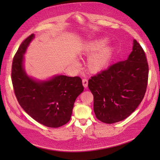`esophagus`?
Masks as SVG:
<instances>
[{"instance_id": "34e87169", "label": "esophagus", "mask_w": 160, "mask_h": 160, "mask_svg": "<svg viewBox=\"0 0 160 160\" xmlns=\"http://www.w3.org/2000/svg\"><path fill=\"white\" fill-rule=\"evenodd\" d=\"M82 85L84 86V88H87L88 85V80L87 79H82Z\"/></svg>"}]
</instances>
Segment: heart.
<instances>
[{"label": "heart", "mask_w": 160, "mask_h": 160, "mask_svg": "<svg viewBox=\"0 0 160 160\" xmlns=\"http://www.w3.org/2000/svg\"><path fill=\"white\" fill-rule=\"evenodd\" d=\"M106 38L95 39L88 43L82 51L84 56H89L86 67L89 72L97 73L109 66L112 60L113 49L109 45H105Z\"/></svg>", "instance_id": "heart-1"}]
</instances>
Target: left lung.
Here are the masks:
<instances>
[{
	"label": "left lung",
	"mask_w": 160,
	"mask_h": 160,
	"mask_svg": "<svg viewBox=\"0 0 160 160\" xmlns=\"http://www.w3.org/2000/svg\"><path fill=\"white\" fill-rule=\"evenodd\" d=\"M148 73L145 51L134 40L127 60L112 65L88 81L97 118L112 124L128 117L144 98Z\"/></svg>",
	"instance_id": "obj_1"
}]
</instances>
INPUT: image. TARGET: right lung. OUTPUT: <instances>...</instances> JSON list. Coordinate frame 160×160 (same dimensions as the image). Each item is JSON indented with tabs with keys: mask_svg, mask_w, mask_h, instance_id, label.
<instances>
[{
	"mask_svg": "<svg viewBox=\"0 0 160 160\" xmlns=\"http://www.w3.org/2000/svg\"><path fill=\"white\" fill-rule=\"evenodd\" d=\"M34 34L21 43L13 58L11 79L21 107L38 123L50 128H58L70 121L74 102L84 87L78 76L58 75L44 82H37L26 75L23 55Z\"/></svg>",
	"mask_w": 160,
	"mask_h": 160,
	"instance_id": "right-lung-1",
	"label": "right lung"
}]
</instances>
